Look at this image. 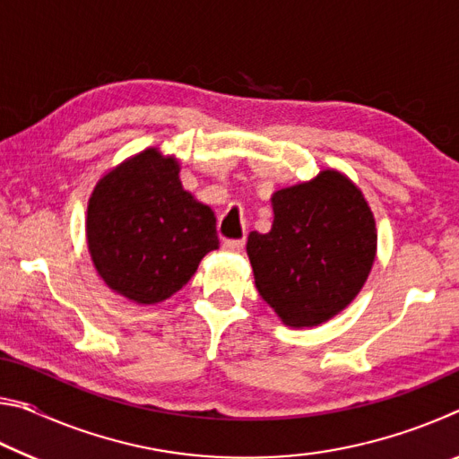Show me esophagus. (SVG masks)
<instances>
[{
    "instance_id": "obj_1",
    "label": "esophagus",
    "mask_w": 459,
    "mask_h": 459,
    "mask_svg": "<svg viewBox=\"0 0 459 459\" xmlns=\"http://www.w3.org/2000/svg\"><path fill=\"white\" fill-rule=\"evenodd\" d=\"M243 247H245L243 238H229V240H224V243H222L224 251H230V253H238Z\"/></svg>"
}]
</instances>
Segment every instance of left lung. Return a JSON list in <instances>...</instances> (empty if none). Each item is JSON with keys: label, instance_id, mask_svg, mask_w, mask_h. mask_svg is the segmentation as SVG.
I'll return each mask as SVG.
<instances>
[{"label": "left lung", "instance_id": "8db88e82", "mask_svg": "<svg viewBox=\"0 0 459 459\" xmlns=\"http://www.w3.org/2000/svg\"><path fill=\"white\" fill-rule=\"evenodd\" d=\"M273 227L247 240L259 295L291 328H312L359 295L377 255L368 202L346 176L324 169L273 194Z\"/></svg>", "mask_w": 459, "mask_h": 459}]
</instances>
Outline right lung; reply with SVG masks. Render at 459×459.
<instances>
[{
  "instance_id": "right-lung-1",
  "label": "right lung",
  "mask_w": 459,
  "mask_h": 459,
  "mask_svg": "<svg viewBox=\"0 0 459 459\" xmlns=\"http://www.w3.org/2000/svg\"><path fill=\"white\" fill-rule=\"evenodd\" d=\"M172 155L147 147L107 172L89 198L87 243L103 281L135 304L180 291L219 248L216 216L182 188Z\"/></svg>"
}]
</instances>
